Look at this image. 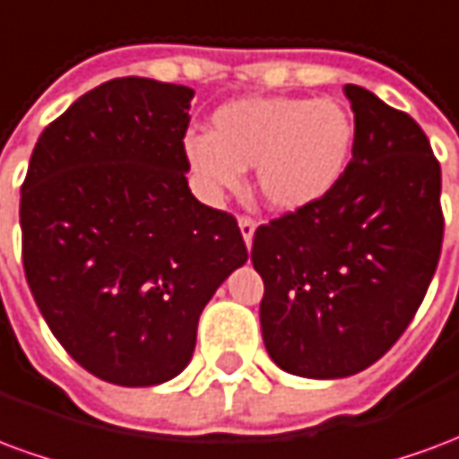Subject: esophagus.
<instances>
[{
	"mask_svg": "<svg viewBox=\"0 0 459 459\" xmlns=\"http://www.w3.org/2000/svg\"><path fill=\"white\" fill-rule=\"evenodd\" d=\"M238 226H240V236H243L246 246L250 248V243H253V236H255V226H258V223L250 219V216H240Z\"/></svg>",
	"mask_w": 459,
	"mask_h": 459,
	"instance_id": "34e87169",
	"label": "esophagus"
}]
</instances>
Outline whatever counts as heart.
Masks as SVG:
<instances>
[{"label": "heart", "instance_id": "b5f03b06", "mask_svg": "<svg viewBox=\"0 0 459 459\" xmlns=\"http://www.w3.org/2000/svg\"><path fill=\"white\" fill-rule=\"evenodd\" d=\"M354 144V120L332 98L253 95L221 105L209 134H191L184 152L211 194L238 189L255 167V189L273 211L319 201L339 177Z\"/></svg>", "mask_w": 459, "mask_h": 459}]
</instances>
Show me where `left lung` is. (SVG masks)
I'll use <instances>...</instances> for the list:
<instances>
[{"mask_svg": "<svg viewBox=\"0 0 459 459\" xmlns=\"http://www.w3.org/2000/svg\"><path fill=\"white\" fill-rule=\"evenodd\" d=\"M351 161L332 189L253 236L260 327L288 374L344 378L378 361L423 302L443 248L440 161L420 125L344 85Z\"/></svg>", "mask_w": 459, "mask_h": 459, "instance_id": "obj_1", "label": "left lung"}]
</instances>
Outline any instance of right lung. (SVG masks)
<instances>
[{"instance_id": "right-lung-1", "label": "right lung", "mask_w": 459, "mask_h": 459, "mask_svg": "<svg viewBox=\"0 0 459 459\" xmlns=\"http://www.w3.org/2000/svg\"><path fill=\"white\" fill-rule=\"evenodd\" d=\"M194 91L115 78L36 142L22 258L46 325L108 384L181 374L206 302L248 260L238 221L194 199L184 134Z\"/></svg>"}]
</instances>
